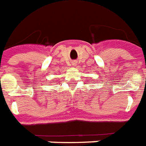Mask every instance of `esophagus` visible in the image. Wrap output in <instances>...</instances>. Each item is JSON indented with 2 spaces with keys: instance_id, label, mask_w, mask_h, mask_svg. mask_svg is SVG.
<instances>
[{
  "instance_id": "34e87169",
  "label": "esophagus",
  "mask_w": 146,
  "mask_h": 146,
  "mask_svg": "<svg viewBox=\"0 0 146 146\" xmlns=\"http://www.w3.org/2000/svg\"><path fill=\"white\" fill-rule=\"evenodd\" d=\"M76 62H73V66H76Z\"/></svg>"
}]
</instances>
